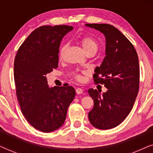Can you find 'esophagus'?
I'll list each match as a JSON object with an SVG mask.
<instances>
[{
	"label": "esophagus",
	"instance_id": "1",
	"mask_svg": "<svg viewBox=\"0 0 153 153\" xmlns=\"http://www.w3.org/2000/svg\"><path fill=\"white\" fill-rule=\"evenodd\" d=\"M76 93L77 94H81L83 93V90L80 88H77L76 89Z\"/></svg>",
	"mask_w": 153,
	"mask_h": 153
}]
</instances>
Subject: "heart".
I'll list each match as a JSON object with an SVG mask.
<instances>
[{
	"instance_id": "1",
	"label": "heart",
	"mask_w": 153,
	"mask_h": 153,
	"mask_svg": "<svg viewBox=\"0 0 153 153\" xmlns=\"http://www.w3.org/2000/svg\"><path fill=\"white\" fill-rule=\"evenodd\" d=\"M81 46H82L83 49H84L85 53H89L91 51H97V48H98V45L95 39H94L93 37H84L83 38L81 39ZM67 49V45H63L62 46L61 48L60 49L59 51V58H62L64 56L65 52V50ZM75 78H76L77 80H81L82 77H81L79 74H76L75 76Z\"/></svg>"
}]
</instances>
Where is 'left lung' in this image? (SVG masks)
<instances>
[{"instance_id": "1", "label": "left lung", "mask_w": 153, "mask_h": 153, "mask_svg": "<svg viewBox=\"0 0 153 153\" xmlns=\"http://www.w3.org/2000/svg\"><path fill=\"white\" fill-rule=\"evenodd\" d=\"M103 33L106 39V56L93 74L96 83L104 84L107 91L90 88L94 100L88 113L92 125L100 129L118 126L130 113L139 88V64L137 51L128 39L110 24H86Z\"/></svg>"}]
</instances>
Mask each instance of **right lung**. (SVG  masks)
Returning <instances> with one entry per match:
<instances>
[{
	"label": "right lung",
	"mask_w": 153,
	"mask_h": 153,
	"mask_svg": "<svg viewBox=\"0 0 153 153\" xmlns=\"http://www.w3.org/2000/svg\"><path fill=\"white\" fill-rule=\"evenodd\" d=\"M72 29L65 25L39 27L22 43L14 59V78L21 110L28 122L43 132L63 125L76 95L70 85L49 88L46 77L58 68L60 42Z\"/></svg>",
	"instance_id": "1"
}]
</instances>
